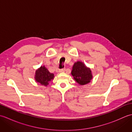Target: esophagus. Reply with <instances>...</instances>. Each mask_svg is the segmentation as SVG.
I'll list each match as a JSON object with an SVG mask.
<instances>
[{
    "label": "esophagus",
    "instance_id": "1",
    "mask_svg": "<svg viewBox=\"0 0 132 132\" xmlns=\"http://www.w3.org/2000/svg\"><path fill=\"white\" fill-rule=\"evenodd\" d=\"M64 71H65V69H64V68L60 69V70H59V72H63Z\"/></svg>",
    "mask_w": 132,
    "mask_h": 132
}]
</instances>
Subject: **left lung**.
I'll return each instance as SVG.
<instances>
[{
	"mask_svg": "<svg viewBox=\"0 0 132 132\" xmlns=\"http://www.w3.org/2000/svg\"><path fill=\"white\" fill-rule=\"evenodd\" d=\"M71 74L75 82L81 86L89 83L93 78L91 69L81 61L74 63Z\"/></svg>",
	"mask_w": 132,
	"mask_h": 132,
	"instance_id": "1",
	"label": "left lung"
}]
</instances>
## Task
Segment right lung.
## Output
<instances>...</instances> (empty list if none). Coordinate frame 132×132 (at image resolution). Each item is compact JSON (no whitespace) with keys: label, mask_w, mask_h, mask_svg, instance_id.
<instances>
[{"label":"right lung","mask_w":132,"mask_h":132,"mask_svg":"<svg viewBox=\"0 0 132 132\" xmlns=\"http://www.w3.org/2000/svg\"><path fill=\"white\" fill-rule=\"evenodd\" d=\"M35 75V79L36 82L44 86L48 85L49 82L54 78V74L50 73L45 66H41L40 68L36 70Z\"/></svg>","instance_id":"obj_1"}]
</instances>
